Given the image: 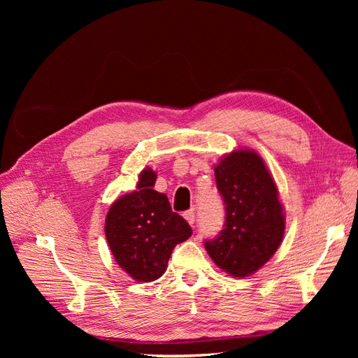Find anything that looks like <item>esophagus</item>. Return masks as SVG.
I'll return each mask as SVG.
<instances>
[{
    "mask_svg": "<svg viewBox=\"0 0 358 358\" xmlns=\"http://www.w3.org/2000/svg\"><path fill=\"white\" fill-rule=\"evenodd\" d=\"M183 218H185L191 225H194V224H196V210H194V209L187 210L185 213H183Z\"/></svg>",
    "mask_w": 358,
    "mask_h": 358,
    "instance_id": "1",
    "label": "esophagus"
}]
</instances>
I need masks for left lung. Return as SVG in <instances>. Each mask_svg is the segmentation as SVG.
Instances as JSON below:
<instances>
[{"label": "left lung", "instance_id": "8db88e82", "mask_svg": "<svg viewBox=\"0 0 358 358\" xmlns=\"http://www.w3.org/2000/svg\"><path fill=\"white\" fill-rule=\"evenodd\" d=\"M225 209L224 229L204 248L227 273L245 278L267 263L284 237L285 221L275 182L252 150H237L215 167Z\"/></svg>", "mask_w": 358, "mask_h": 358}]
</instances>
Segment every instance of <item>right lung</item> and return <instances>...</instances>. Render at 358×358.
I'll return each mask as SVG.
<instances>
[{"mask_svg": "<svg viewBox=\"0 0 358 358\" xmlns=\"http://www.w3.org/2000/svg\"><path fill=\"white\" fill-rule=\"evenodd\" d=\"M155 180L152 170H143L137 191L117 199L106 218V239L116 263L140 282L162 276L173 249L192 234L166 194L154 189Z\"/></svg>", "mask_w": 358, "mask_h": 358, "instance_id": "obj_1", "label": "right lung"}]
</instances>
